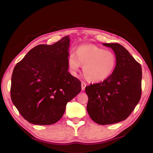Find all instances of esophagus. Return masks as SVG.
Wrapping results in <instances>:
<instances>
[{
    "mask_svg": "<svg viewBox=\"0 0 153 153\" xmlns=\"http://www.w3.org/2000/svg\"><path fill=\"white\" fill-rule=\"evenodd\" d=\"M85 87H86V83H84V82H82V91L85 90Z\"/></svg>",
    "mask_w": 153,
    "mask_h": 153,
    "instance_id": "obj_1",
    "label": "esophagus"
}]
</instances>
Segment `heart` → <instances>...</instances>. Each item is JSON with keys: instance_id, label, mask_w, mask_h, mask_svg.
<instances>
[{"instance_id": "b5f03b06", "label": "heart", "mask_w": 153, "mask_h": 153, "mask_svg": "<svg viewBox=\"0 0 153 153\" xmlns=\"http://www.w3.org/2000/svg\"><path fill=\"white\" fill-rule=\"evenodd\" d=\"M117 60L112 52L91 45H83L71 51L68 59L71 73L76 74L83 64V74L87 80L100 82L113 74Z\"/></svg>"}]
</instances>
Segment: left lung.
Wrapping results in <instances>:
<instances>
[{
  "label": "left lung",
  "mask_w": 153,
  "mask_h": 153,
  "mask_svg": "<svg viewBox=\"0 0 153 153\" xmlns=\"http://www.w3.org/2000/svg\"><path fill=\"white\" fill-rule=\"evenodd\" d=\"M102 45L113 50L116 66L108 79L86 86L89 98L87 110L94 122L108 125L126 120L138 104L141 95L142 69L122 45Z\"/></svg>",
  "instance_id": "1"
}]
</instances>
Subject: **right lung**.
Instances as JSON below:
<instances>
[{"label":"right lung","mask_w":153,"mask_h":153,"mask_svg":"<svg viewBox=\"0 0 153 153\" xmlns=\"http://www.w3.org/2000/svg\"><path fill=\"white\" fill-rule=\"evenodd\" d=\"M69 35L51 45H39L16 64L12 75L11 99L33 124L57 122L68 102L81 90L80 81L68 72Z\"/></svg>","instance_id":"right-lung-1"}]
</instances>
